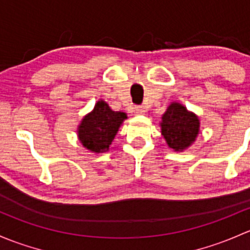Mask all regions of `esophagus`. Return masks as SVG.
I'll use <instances>...</instances> for the list:
<instances>
[{"instance_id": "obj_1", "label": "esophagus", "mask_w": 250, "mask_h": 250, "mask_svg": "<svg viewBox=\"0 0 250 250\" xmlns=\"http://www.w3.org/2000/svg\"><path fill=\"white\" fill-rule=\"evenodd\" d=\"M133 112H135V114H137V115H142L146 113V109L141 106H136V107H133Z\"/></svg>"}]
</instances>
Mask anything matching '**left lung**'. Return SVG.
<instances>
[{"instance_id":"obj_1","label":"left lung","mask_w":250,"mask_h":250,"mask_svg":"<svg viewBox=\"0 0 250 250\" xmlns=\"http://www.w3.org/2000/svg\"><path fill=\"white\" fill-rule=\"evenodd\" d=\"M161 135L174 151H184L196 141L200 119L195 113L178 102H171L161 117Z\"/></svg>"}]
</instances>
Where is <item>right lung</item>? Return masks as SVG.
I'll list each match as a JSON object with an SVG mask.
<instances>
[{
	"mask_svg": "<svg viewBox=\"0 0 250 250\" xmlns=\"http://www.w3.org/2000/svg\"><path fill=\"white\" fill-rule=\"evenodd\" d=\"M126 119V113L114 112L106 101L99 100L94 109L84 115L77 127L79 142L91 153H106Z\"/></svg>",
	"mask_w": 250,
	"mask_h": 250,
	"instance_id": "1",
	"label": "right lung"
}]
</instances>
